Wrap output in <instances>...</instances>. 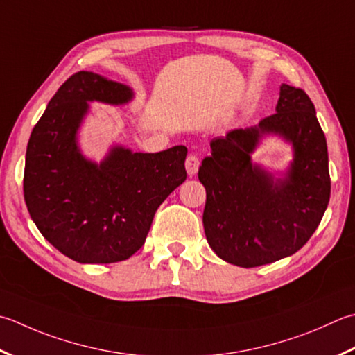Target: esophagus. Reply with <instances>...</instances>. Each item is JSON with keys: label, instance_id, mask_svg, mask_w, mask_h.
Wrapping results in <instances>:
<instances>
[{"label": "esophagus", "instance_id": "34e87169", "mask_svg": "<svg viewBox=\"0 0 355 355\" xmlns=\"http://www.w3.org/2000/svg\"><path fill=\"white\" fill-rule=\"evenodd\" d=\"M186 171H187V175H196L198 172L200 168V159L197 158V155H189L186 158Z\"/></svg>", "mask_w": 355, "mask_h": 355}]
</instances>
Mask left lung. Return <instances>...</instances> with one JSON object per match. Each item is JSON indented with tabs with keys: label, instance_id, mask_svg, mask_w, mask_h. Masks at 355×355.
<instances>
[{
	"label": "left lung",
	"instance_id": "obj_1",
	"mask_svg": "<svg viewBox=\"0 0 355 355\" xmlns=\"http://www.w3.org/2000/svg\"><path fill=\"white\" fill-rule=\"evenodd\" d=\"M268 136L293 150L282 171L252 159ZM211 149L198 180L206 187L203 226L212 251L241 268L295 254L320 225L331 196L328 146L309 96L282 85L274 115L214 138Z\"/></svg>",
	"mask_w": 355,
	"mask_h": 355
}]
</instances>
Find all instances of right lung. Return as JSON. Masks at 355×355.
I'll return each mask as SVG.
<instances>
[{
  "label": "right lung",
  "mask_w": 355,
  "mask_h": 355,
  "mask_svg": "<svg viewBox=\"0 0 355 355\" xmlns=\"http://www.w3.org/2000/svg\"><path fill=\"white\" fill-rule=\"evenodd\" d=\"M134 89L94 72L72 75L33 128L24 200L43 237L85 265L128 260L144 245L155 211L186 180V146L149 154L110 144L101 162L85 154L90 103L124 106Z\"/></svg>",
  "instance_id": "add662e5"
}]
</instances>
